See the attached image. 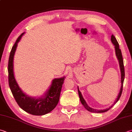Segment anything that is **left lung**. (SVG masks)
<instances>
[{
    "mask_svg": "<svg viewBox=\"0 0 132 132\" xmlns=\"http://www.w3.org/2000/svg\"><path fill=\"white\" fill-rule=\"evenodd\" d=\"M111 40H112V42L113 43V45L115 46V51H116V56H117V59L118 60V62H119V64H120V70H121V89L120 90V93H118V95L117 96V98H116V101L114 102V104H116L117 102V101L120 98V97L121 95V94H122V88H123V81H124V78H125V70H124V66H123V58H122V53H121V51L119 48V44H118L117 39L115 38V37L113 35H112L111 37ZM78 94H79V99L80 101H81V102L82 103V104L84 105V106L85 107V109L87 110L90 112H93V113H104L107 112L108 110H109L111 108H112L113 106L110 107L108 109H106L104 110H96L95 109H93V108L89 107L88 105H87L86 101L84 99L83 97L81 94V93L80 92L79 90V89L78 87Z\"/></svg>",
    "mask_w": 132,
    "mask_h": 132,
    "instance_id": "8db88e82",
    "label": "left lung"
}]
</instances>
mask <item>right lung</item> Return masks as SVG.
Returning <instances> with one entry per match:
<instances>
[{"label":"right lung","mask_w":132,"mask_h":132,"mask_svg":"<svg viewBox=\"0 0 132 132\" xmlns=\"http://www.w3.org/2000/svg\"><path fill=\"white\" fill-rule=\"evenodd\" d=\"M23 34L24 33H22L18 38L10 52L8 64L9 86L15 101L21 109L32 115H45L52 111L57 105L65 77L54 79L50 88L43 98H32L24 94L22 91L14 77L13 60L18 43L19 42Z\"/></svg>","instance_id":"1"}]
</instances>
